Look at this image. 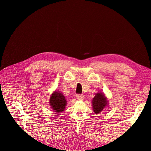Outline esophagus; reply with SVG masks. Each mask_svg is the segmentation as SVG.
<instances>
[{
    "label": "esophagus",
    "instance_id": "1",
    "mask_svg": "<svg viewBox=\"0 0 151 151\" xmlns=\"http://www.w3.org/2000/svg\"><path fill=\"white\" fill-rule=\"evenodd\" d=\"M76 98L79 101H83V100L84 99V96L83 94H77Z\"/></svg>",
    "mask_w": 151,
    "mask_h": 151
}]
</instances>
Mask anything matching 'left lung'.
<instances>
[{"mask_svg":"<svg viewBox=\"0 0 151 151\" xmlns=\"http://www.w3.org/2000/svg\"><path fill=\"white\" fill-rule=\"evenodd\" d=\"M108 99L104 93L99 92L96 94L92 101L93 109L96 114H99L107 106Z\"/></svg>","mask_w":151,"mask_h":151,"instance_id":"obj_1","label":"left lung"}]
</instances>
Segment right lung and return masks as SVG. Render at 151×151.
<instances>
[{"instance_id": "add662e5", "label": "right lung", "mask_w": 151, "mask_h": 151, "mask_svg": "<svg viewBox=\"0 0 151 151\" xmlns=\"http://www.w3.org/2000/svg\"><path fill=\"white\" fill-rule=\"evenodd\" d=\"M50 105L57 113H61L65 110L67 101L64 96L60 91H55L50 98Z\"/></svg>"}]
</instances>
